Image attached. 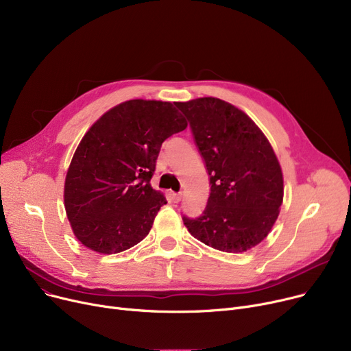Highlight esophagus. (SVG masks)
<instances>
[{
	"instance_id": "obj_1",
	"label": "esophagus",
	"mask_w": 351,
	"mask_h": 351,
	"mask_svg": "<svg viewBox=\"0 0 351 351\" xmlns=\"http://www.w3.org/2000/svg\"><path fill=\"white\" fill-rule=\"evenodd\" d=\"M171 195H172V199H173V202H176V204H178V202L182 199V192H178V193L172 192Z\"/></svg>"
}]
</instances>
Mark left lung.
<instances>
[{
    "label": "left lung",
    "mask_w": 351,
    "mask_h": 351,
    "mask_svg": "<svg viewBox=\"0 0 351 351\" xmlns=\"http://www.w3.org/2000/svg\"><path fill=\"white\" fill-rule=\"evenodd\" d=\"M189 121L210 179L208 205L199 217L183 216L197 241L228 253L259 245L283 202V175L267 138L229 102L197 98L175 102Z\"/></svg>",
    "instance_id": "1"
}]
</instances>
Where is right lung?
I'll return each mask as SVG.
<instances>
[{
  "label": "right lung",
  "instance_id": "right-lung-1",
  "mask_svg": "<svg viewBox=\"0 0 351 351\" xmlns=\"http://www.w3.org/2000/svg\"><path fill=\"white\" fill-rule=\"evenodd\" d=\"M188 123L171 102L131 99L89 128L65 178L66 216L78 241L104 254L149 233L165 196L151 179L165 139Z\"/></svg>",
  "mask_w": 351,
  "mask_h": 351
}]
</instances>
